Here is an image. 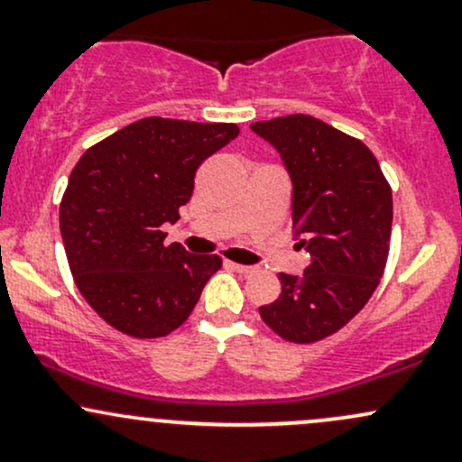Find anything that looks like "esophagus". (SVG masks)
Instances as JSON below:
<instances>
[{
	"mask_svg": "<svg viewBox=\"0 0 462 462\" xmlns=\"http://www.w3.org/2000/svg\"><path fill=\"white\" fill-rule=\"evenodd\" d=\"M230 267L238 273H252L254 269H256V267H252V264H238V263H230Z\"/></svg>",
	"mask_w": 462,
	"mask_h": 462,
	"instance_id": "1",
	"label": "esophagus"
}]
</instances>
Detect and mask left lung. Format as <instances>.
Listing matches in <instances>:
<instances>
[{
  "mask_svg": "<svg viewBox=\"0 0 462 462\" xmlns=\"http://www.w3.org/2000/svg\"><path fill=\"white\" fill-rule=\"evenodd\" d=\"M275 147L293 184V238L310 264L280 273L282 293L261 317L291 343L341 330L367 304L389 256L393 198L363 141L310 115L249 125Z\"/></svg>",
  "mask_w": 462,
  "mask_h": 462,
  "instance_id": "8db88e82",
  "label": "left lung"
}]
</instances>
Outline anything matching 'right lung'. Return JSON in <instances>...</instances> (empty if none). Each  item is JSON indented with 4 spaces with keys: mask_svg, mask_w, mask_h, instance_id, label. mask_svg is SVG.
Listing matches in <instances>:
<instances>
[{
    "mask_svg": "<svg viewBox=\"0 0 462 462\" xmlns=\"http://www.w3.org/2000/svg\"><path fill=\"white\" fill-rule=\"evenodd\" d=\"M235 124L147 116L82 153L60 201V235L79 293L119 332L156 338L189 319L219 256L164 245L201 162Z\"/></svg>",
    "mask_w": 462,
    "mask_h": 462,
    "instance_id": "1",
    "label": "right lung"
}]
</instances>
